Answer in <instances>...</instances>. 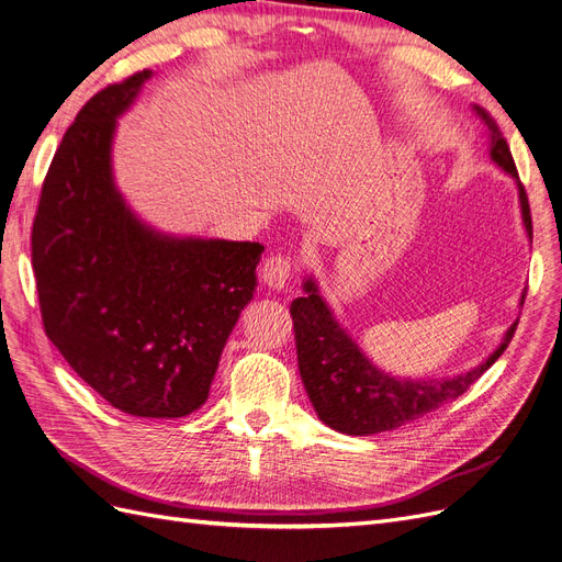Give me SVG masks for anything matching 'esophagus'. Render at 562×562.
Masks as SVG:
<instances>
[{
	"label": "esophagus",
	"instance_id": "1",
	"mask_svg": "<svg viewBox=\"0 0 562 562\" xmlns=\"http://www.w3.org/2000/svg\"><path fill=\"white\" fill-rule=\"evenodd\" d=\"M289 278H292V261H289L286 257L273 255V257H268L263 261V266H261V282L266 286L280 292V289L286 286Z\"/></svg>",
	"mask_w": 562,
	"mask_h": 562
}]
</instances>
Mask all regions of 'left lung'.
Returning <instances> with one entry per match:
<instances>
[{"instance_id":"left-lung-1","label":"left lung","mask_w":562,"mask_h":562,"mask_svg":"<svg viewBox=\"0 0 562 562\" xmlns=\"http://www.w3.org/2000/svg\"><path fill=\"white\" fill-rule=\"evenodd\" d=\"M472 111L486 124L491 161L516 182L524 226L532 240L530 205L524 184L518 180L509 145L484 109L472 106ZM303 292L305 296L292 301V307H289L296 330L301 380L317 417L328 428L345 435H375L401 428L463 396L470 384L480 380L501 359L518 324L516 319L505 330L503 342L480 366L451 378L412 380L389 375L363 355V349L349 336V330L336 319L334 310L319 294L315 278L303 282ZM524 299L526 292L518 305H524Z\"/></svg>"}]
</instances>
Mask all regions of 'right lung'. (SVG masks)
I'll return each instance as SVG.
<instances>
[{"label":"right lung","mask_w":562,"mask_h":562,"mask_svg":"<svg viewBox=\"0 0 562 562\" xmlns=\"http://www.w3.org/2000/svg\"><path fill=\"white\" fill-rule=\"evenodd\" d=\"M148 78L76 115L41 187L32 266L46 336L78 378L132 417L178 419L207 401L263 245L161 234L124 201L113 138Z\"/></svg>","instance_id":"obj_1"}]
</instances>
